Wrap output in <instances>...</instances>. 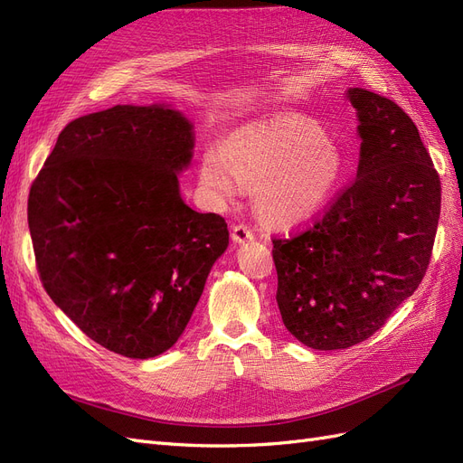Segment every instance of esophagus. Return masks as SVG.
Here are the masks:
<instances>
[{
  "label": "esophagus",
  "mask_w": 463,
  "mask_h": 463,
  "mask_svg": "<svg viewBox=\"0 0 463 463\" xmlns=\"http://www.w3.org/2000/svg\"><path fill=\"white\" fill-rule=\"evenodd\" d=\"M232 240H233V243L241 245V243H247V241H253L255 233L250 232L247 226H243V223H240V226L232 228Z\"/></svg>",
  "instance_id": "34e87169"
}]
</instances>
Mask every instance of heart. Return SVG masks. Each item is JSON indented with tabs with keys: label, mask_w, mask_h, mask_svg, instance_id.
<instances>
[{
	"label": "heart",
	"mask_w": 463,
	"mask_h": 463,
	"mask_svg": "<svg viewBox=\"0 0 463 463\" xmlns=\"http://www.w3.org/2000/svg\"><path fill=\"white\" fill-rule=\"evenodd\" d=\"M344 175L340 148L311 119L274 114L235 129L201 156L199 185L213 206L255 189L259 216L274 228H296L318 216Z\"/></svg>",
	"instance_id": "1"
}]
</instances>
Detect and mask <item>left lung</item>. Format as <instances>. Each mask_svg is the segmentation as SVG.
<instances>
[{"mask_svg": "<svg viewBox=\"0 0 463 463\" xmlns=\"http://www.w3.org/2000/svg\"><path fill=\"white\" fill-rule=\"evenodd\" d=\"M345 98L359 123L355 181L315 226L272 241L284 326L320 352L367 340L413 296L440 216V179L410 116L365 89Z\"/></svg>", "mask_w": 463, "mask_h": 463, "instance_id": "8db88e82", "label": "left lung"}]
</instances>
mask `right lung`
I'll list each match as a JSON object with an SVG mask.
<instances>
[{
    "instance_id": "right-lung-1",
    "label": "right lung",
    "mask_w": 463,
    "mask_h": 463,
    "mask_svg": "<svg viewBox=\"0 0 463 463\" xmlns=\"http://www.w3.org/2000/svg\"><path fill=\"white\" fill-rule=\"evenodd\" d=\"M194 125L172 104H118L60 133L29 194L48 296L109 352L150 359L184 334L228 223L181 199Z\"/></svg>"
}]
</instances>
